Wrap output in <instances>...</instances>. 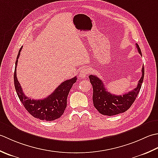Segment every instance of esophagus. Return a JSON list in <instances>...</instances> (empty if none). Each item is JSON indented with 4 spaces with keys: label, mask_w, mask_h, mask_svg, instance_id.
I'll use <instances>...</instances> for the list:
<instances>
[{
    "label": "esophagus",
    "mask_w": 158,
    "mask_h": 158,
    "mask_svg": "<svg viewBox=\"0 0 158 158\" xmlns=\"http://www.w3.org/2000/svg\"><path fill=\"white\" fill-rule=\"evenodd\" d=\"M89 73V71L88 69H86V68L82 69L81 71H80V73H79L80 78H85V77L88 75Z\"/></svg>",
    "instance_id": "1"
}]
</instances>
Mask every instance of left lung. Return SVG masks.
Wrapping results in <instances>:
<instances>
[{
	"label": "left lung",
	"mask_w": 158,
	"mask_h": 158,
	"mask_svg": "<svg viewBox=\"0 0 158 158\" xmlns=\"http://www.w3.org/2000/svg\"><path fill=\"white\" fill-rule=\"evenodd\" d=\"M136 45L138 52L142 55L139 46L137 44ZM144 75L143 65L142 76L138 81L136 87L123 95H113L107 91L102 80L95 75H90L89 78L93 86V102L95 108L99 113L107 116H113L127 111L137 98L143 82Z\"/></svg>",
	"instance_id": "left-lung-1"
}]
</instances>
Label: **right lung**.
Returning a JSON list of instances; mask_svg holds the SVG:
<instances>
[{"mask_svg":"<svg viewBox=\"0 0 158 158\" xmlns=\"http://www.w3.org/2000/svg\"><path fill=\"white\" fill-rule=\"evenodd\" d=\"M22 47L19 50L15 61V67L14 72V85L17 95L20 102L24 106L26 110L34 117L40 120L54 121L60 118L64 113L67 107V98L70 89L74 84L77 78L75 76L69 80L63 82L54 92L48 95V97L42 99H31L26 96L20 82H18L16 76V67L18 65L19 56Z\"/></svg>","mask_w":158,"mask_h":158,"instance_id":"1","label":"right lung"}]
</instances>
